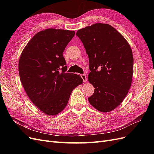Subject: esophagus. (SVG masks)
<instances>
[{"label":"esophagus","instance_id":"34e87169","mask_svg":"<svg viewBox=\"0 0 154 154\" xmlns=\"http://www.w3.org/2000/svg\"><path fill=\"white\" fill-rule=\"evenodd\" d=\"M80 76H81L82 79H83L84 82H85L87 81V77H86V75L85 74H82V75H80Z\"/></svg>","mask_w":154,"mask_h":154}]
</instances>
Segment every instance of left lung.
I'll use <instances>...</instances> for the list:
<instances>
[{"label": "left lung", "instance_id": "left-lung-1", "mask_svg": "<svg viewBox=\"0 0 154 154\" xmlns=\"http://www.w3.org/2000/svg\"><path fill=\"white\" fill-rule=\"evenodd\" d=\"M89 59V82L95 88L88 98L102 112L115 109L122 102L131 88L134 58L130 45L109 24L97 23L79 30Z\"/></svg>", "mask_w": 154, "mask_h": 154}]
</instances>
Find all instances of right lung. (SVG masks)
I'll list each match as a JSON object with an SVG mask.
<instances>
[{
	"mask_svg": "<svg viewBox=\"0 0 154 154\" xmlns=\"http://www.w3.org/2000/svg\"><path fill=\"white\" fill-rule=\"evenodd\" d=\"M75 32L47 29L37 33L21 54L19 72L28 97L48 116H56L67 105L72 91L82 84L79 75L66 73L63 52Z\"/></svg>",
	"mask_w": 154,
	"mask_h": 154,
	"instance_id": "obj_1",
	"label": "right lung"
}]
</instances>
